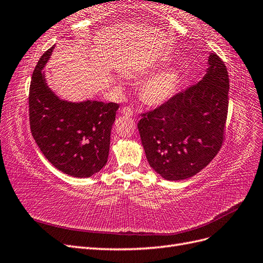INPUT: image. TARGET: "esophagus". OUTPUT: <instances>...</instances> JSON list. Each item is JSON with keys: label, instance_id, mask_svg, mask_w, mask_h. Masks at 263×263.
I'll return each instance as SVG.
<instances>
[{"label": "esophagus", "instance_id": "34e87169", "mask_svg": "<svg viewBox=\"0 0 263 263\" xmlns=\"http://www.w3.org/2000/svg\"><path fill=\"white\" fill-rule=\"evenodd\" d=\"M121 113L125 116V117H132L133 116V110L130 107H123L121 109Z\"/></svg>", "mask_w": 263, "mask_h": 263}]
</instances>
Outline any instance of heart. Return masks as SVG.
Listing matches in <instances>:
<instances>
[{
	"label": "heart",
	"instance_id": "obj_1",
	"mask_svg": "<svg viewBox=\"0 0 263 263\" xmlns=\"http://www.w3.org/2000/svg\"><path fill=\"white\" fill-rule=\"evenodd\" d=\"M181 84V71L177 67H169L151 76L141 85L140 100L146 106L160 107L174 98ZM117 86L123 84L117 82Z\"/></svg>",
	"mask_w": 263,
	"mask_h": 263
}]
</instances>
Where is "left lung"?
<instances>
[{
	"label": "left lung",
	"instance_id": "obj_1",
	"mask_svg": "<svg viewBox=\"0 0 263 263\" xmlns=\"http://www.w3.org/2000/svg\"><path fill=\"white\" fill-rule=\"evenodd\" d=\"M226 66L211 52L202 80L138 123L149 165L168 181L195 176L219 151L228 110Z\"/></svg>",
	"mask_w": 263,
	"mask_h": 263
}]
</instances>
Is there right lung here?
Wrapping results in <instances>:
<instances>
[{"instance_id":"1","label":"right lung","mask_w":263,"mask_h":263,"mask_svg":"<svg viewBox=\"0 0 263 263\" xmlns=\"http://www.w3.org/2000/svg\"><path fill=\"white\" fill-rule=\"evenodd\" d=\"M53 48L42 55L31 77V135L54 168L74 178H90L107 162L118 104L60 99L47 84L44 71Z\"/></svg>"}]
</instances>
